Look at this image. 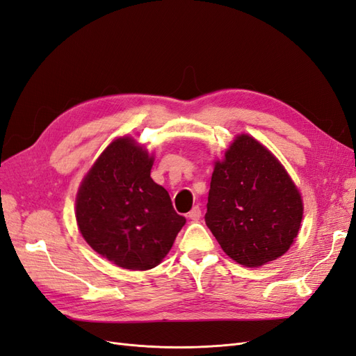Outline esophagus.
<instances>
[{
	"label": "esophagus",
	"instance_id": "obj_1",
	"mask_svg": "<svg viewBox=\"0 0 356 356\" xmlns=\"http://www.w3.org/2000/svg\"><path fill=\"white\" fill-rule=\"evenodd\" d=\"M187 217H188L190 220H193V221H197V220H200V217H202V211H200V208H199V207H193V209L188 212Z\"/></svg>",
	"mask_w": 356,
	"mask_h": 356
}]
</instances>
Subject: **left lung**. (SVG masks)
Instances as JSON below:
<instances>
[{
	"label": "left lung",
	"instance_id": "obj_1",
	"mask_svg": "<svg viewBox=\"0 0 356 356\" xmlns=\"http://www.w3.org/2000/svg\"><path fill=\"white\" fill-rule=\"evenodd\" d=\"M204 221L222 251L246 267L282 257L303 218V202L288 172L250 135L236 136L215 161Z\"/></svg>",
	"mask_w": 356,
	"mask_h": 356
}]
</instances>
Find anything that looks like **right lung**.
I'll return each mask as SVG.
<instances>
[{
    "instance_id": "right-lung-1",
    "label": "right lung",
    "mask_w": 356,
    "mask_h": 356,
    "mask_svg": "<svg viewBox=\"0 0 356 356\" xmlns=\"http://www.w3.org/2000/svg\"><path fill=\"white\" fill-rule=\"evenodd\" d=\"M153 161V154L135 139L118 138L95 161L75 200L84 241L129 270L160 264L186 224L169 193L149 177Z\"/></svg>"
}]
</instances>
